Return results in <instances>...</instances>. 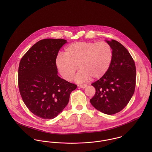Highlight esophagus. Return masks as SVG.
I'll list each match as a JSON object with an SVG mask.
<instances>
[{"label": "esophagus", "instance_id": "34e87169", "mask_svg": "<svg viewBox=\"0 0 152 152\" xmlns=\"http://www.w3.org/2000/svg\"><path fill=\"white\" fill-rule=\"evenodd\" d=\"M87 86V84H81V85H79V86H78V87H80V88H85Z\"/></svg>", "mask_w": 152, "mask_h": 152}]
</instances>
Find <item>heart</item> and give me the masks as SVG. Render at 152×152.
<instances>
[{
  "label": "heart",
  "mask_w": 152,
  "mask_h": 152,
  "mask_svg": "<svg viewBox=\"0 0 152 152\" xmlns=\"http://www.w3.org/2000/svg\"><path fill=\"white\" fill-rule=\"evenodd\" d=\"M112 57V47L106 42H79L68 45L64 54L59 53L56 65L62 77L68 81L73 78L78 66L80 70L75 81L83 83L91 77H102L108 71Z\"/></svg>",
  "instance_id": "b5f03b06"
}]
</instances>
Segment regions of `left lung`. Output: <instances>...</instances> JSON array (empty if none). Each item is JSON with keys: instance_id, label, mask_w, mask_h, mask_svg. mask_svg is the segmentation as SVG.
Returning a JSON list of instances; mask_svg holds the SVG:
<instances>
[{"instance_id": "left-lung-1", "label": "left lung", "mask_w": 152, "mask_h": 152, "mask_svg": "<svg viewBox=\"0 0 152 152\" xmlns=\"http://www.w3.org/2000/svg\"><path fill=\"white\" fill-rule=\"evenodd\" d=\"M106 42L112 49V61L107 72L91 84L96 92L90 102L101 112L113 115L130 101L134 92L136 71L133 58L122 44L114 40Z\"/></svg>"}]
</instances>
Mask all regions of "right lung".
I'll list each match as a JSON object with an SVG mask.
<instances>
[{"mask_svg": "<svg viewBox=\"0 0 152 152\" xmlns=\"http://www.w3.org/2000/svg\"><path fill=\"white\" fill-rule=\"evenodd\" d=\"M66 43L62 39L40 40L20 61L18 85L22 99L30 111L44 119H53L61 112L77 87L57 75L56 60Z\"/></svg>", "mask_w": 152, "mask_h": 152, "instance_id": "1", "label": "right lung"}]
</instances>
